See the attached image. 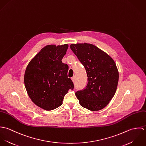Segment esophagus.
<instances>
[{
    "label": "esophagus",
    "instance_id": "1",
    "mask_svg": "<svg viewBox=\"0 0 146 146\" xmlns=\"http://www.w3.org/2000/svg\"><path fill=\"white\" fill-rule=\"evenodd\" d=\"M71 79H72V81L73 82H75V76H73V77L71 78Z\"/></svg>",
    "mask_w": 146,
    "mask_h": 146
}]
</instances>
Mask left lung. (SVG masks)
I'll list each match as a JSON object with an SVG mask.
<instances>
[{
	"label": "left lung",
	"mask_w": 146,
	"mask_h": 146,
	"mask_svg": "<svg viewBox=\"0 0 146 146\" xmlns=\"http://www.w3.org/2000/svg\"><path fill=\"white\" fill-rule=\"evenodd\" d=\"M70 48L83 64L88 76L85 89L75 95L79 104L90 111H99L114 96L119 71L113 60L106 53L89 43L72 44Z\"/></svg>",
	"instance_id": "left-lung-1"
}]
</instances>
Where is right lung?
I'll list each match as a JSON object with an SVG mask.
<instances>
[{
  "mask_svg": "<svg viewBox=\"0 0 146 146\" xmlns=\"http://www.w3.org/2000/svg\"><path fill=\"white\" fill-rule=\"evenodd\" d=\"M68 44L48 45L28 64L24 83L31 101L44 110H53L62 104L64 96L74 84L67 77L68 66L62 62Z\"/></svg>",
  "mask_w": 146,
  "mask_h": 146,
  "instance_id": "add662e5",
  "label": "right lung"
}]
</instances>
